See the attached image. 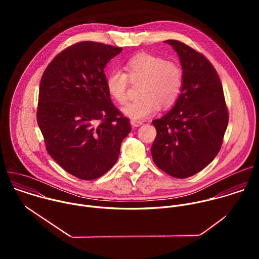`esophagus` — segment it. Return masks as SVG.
<instances>
[{"instance_id": "34e87169", "label": "esophagus", "mask_w": 259, "mask_h": 259, "mask_svg": "<svg viewBox=\"0 0 259 259\" xmlns=\"http://www.w3.org/2000/svg\"><path fill=\"white\" fill-rule=\"evenodd\" d=\"M130 123H131V125H132L133 127H139L140 125L143 124L142 121H138V120H131Z\"/></svg>"}]
</instances>
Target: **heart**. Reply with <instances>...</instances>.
<instances>
[{"mask_svg":"<svg viewBox=\"0 0 259 259\" xmlns=\"http://www.w3.org/2000/svg\"><path fill=\"white\" fill-rule=\"evenodd\" d=\"M124 71L114 69L105 80L107 92L118 103L128 99L129 80L142 81L137 99L128 102L123 113L133 120H144L160 108L173 105L183 88V71L181 66L162 56L140 53L130 58L124 65Z\"/></svg>","mask_w":259,"mask_h":259,"instance_id":"1","label":"heart"}]
</instances>
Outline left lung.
I'll list each match as a JSON object with an SVG mask.
<instances>
[{
  "instance_id": "8db88e82",
  "label": "left lung",
  "mask_w": 259,
  "mask_h": 259,
  "mask_svg": "<svg viewBox=\"0 0 259 259\" xmlns=\"http://www.w3.org/2000/svg\"><path fill=\"white\" fill-rule=\"evenodd\" d=\"M183 69V88L173 108L152 123L157 136L152 145L155 164L176 178L203 170L220 151L229 123L223 84L211 62L176 40H167Z\"/></svg>"
}]
</instances>
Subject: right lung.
<instances>
[{"label": "right lung", "mask_w": 259, "mask_h": 259, "mask_svg": "<svg viewBox=\"0 0 259 259\" xmlns=\"http://www.w3.org/2000/svg\"><path fill=\"white\" fill-rule=\"evenodd\" d=\"M121 51L92 41L76 43L53 58L41 79L36 121L46 150L80 179H96L112 168L131 131L105 85L104 67Z\"/></svg>", "instance_id": "right-lung-1"}]
</instances>
